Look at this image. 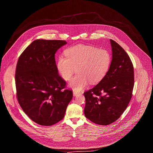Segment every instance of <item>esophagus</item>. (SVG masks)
I'll return each instance as SVG.
<instances>
[{"instance_id":"esophagus-1","label":"esophagus","mask_w":153,"mask_h":153,"mask_svg":"<svg viewBox=\"0 0 153 153\" xmlns=\"http://www.w3.org/2000/svg\"><path fill=\"white\" fill-rule=\"evenodd\" d=\"M78 94V93H77L76 91H73V95L74 96H77Z\"/></svg>"}]
</instances>
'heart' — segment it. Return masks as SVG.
<instances>
[{
	"mask_svg": "<svg viewBox=\"0 0 153 153\" xmlns=\"http://www.w3.org/2000/svg\"><path fill=\"white\" fill-rule=\"evenodd\" d=\"M65 56H60L57 68L65 80L71 79L77 69V74L69 85L76 91H81L88 84L99 82L106 74L111 62V55L106 50L88 45L79 44L68 48Z\"/></svg>",
	"mask_w": 153,
	"mask_h": 153,
	"instance_id": "obj_1",
	"label": "heart"
}]
</instances>
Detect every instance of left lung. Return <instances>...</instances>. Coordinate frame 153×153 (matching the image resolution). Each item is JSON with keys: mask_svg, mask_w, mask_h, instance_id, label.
Here are the masks:
<instances>
[{"mask_svg": "<svg viewBox=\"0 0 153 153\" xmlns=\"http://www.w3.org/2000/svg\"><path fill=\"white\" fill-rule=\"evenodd\" d=\"M113 56L106 76L85 91V117L93 123L108 125L117 120L127 108L134 83V68L129 56L110 39Z\"/></svg>", "mask_w": 153, "mask_h": 153, "instance_id": "left-lung-1", "label": "left lung"}]
</instances>
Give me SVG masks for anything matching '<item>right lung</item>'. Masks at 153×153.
Instances as JSON below:
<instances>
[{
  "instance_id": "obj_1",
  "label": "right lung",
  "mask_w": 153,
  "mask_h": 153,
  "mask_svg": "<svg viewBox=\"0 0 153 153\" xmlns=\"http://www.w3.org/2000/svg\"><path fill=\"white\" fill-rule=\"evenodd\" d=\"M67 42L37 39L23 51L16 65L18 102L34 122L51 126L60 121L73 98L58 73L54 55Z\"/></svg>"
}]
</instances>
